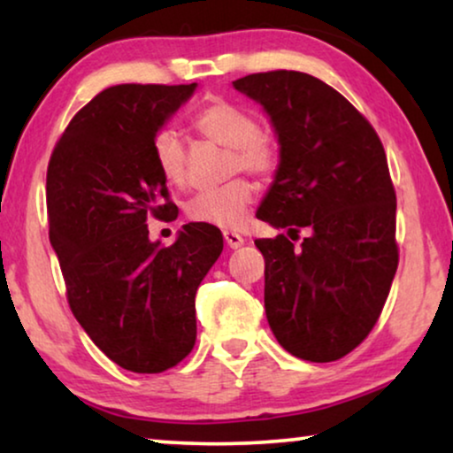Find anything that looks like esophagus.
<instances>
[{"label": "esophagus", "instance_id": "1", "mask_svg": "<svg viewBox=\"0 0 453 453\" xmlns=\"http://www.w3.org/2000/svg\"><path fill=\"white\" fill-rule=\"evenodd\" d=\"M222 237H225V243L231 247V250H239V247L245 243V239L234 231H225V233H222Z\"/></svg>", "mask_w": 453, "mask_h": 453}]
</instances>
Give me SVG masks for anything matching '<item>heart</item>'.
I'll return each mask as SVG.
<instances>
[{
    "label": "heart",
    "mask_w": 453,
    "mask_h": 453,
    "mask_svg": "<svg viewBox=\"0 0 453 453\" xmlns=\"http://www.w3.org/2000/svg\"><path fill=\"white\" fill-rule=\"evenodd\" d=\"M194 126L208 140L231 148V173L247 171L268 177L276 171L278 148L270 135L259 132L257 119L239 104L222 101L208 103L197 111ZM154 165L171 185L188 183V146L179 132L160 129L152 138ZM256 197V185L234 179L220 188L202 189L188 203V216L196 222L220 228H237L245 222Z\"/></svg>",
    "instance_id": "b5f03b06"
}]
</instances>
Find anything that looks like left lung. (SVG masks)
Wrapping results in <instances>:
<instances>
[{"label": "left lung", "mask_w": 453, "mask_h": 453, "mask_svg": "<svg viewBox=\"0 0 453 453\" xmlns=\"http://www.w3.org/2000/svg\"><path fill=\"white\" fill-rule=\"evenodd\" d=\"M233 86L262 104L280 148L256 214L291 237L256 241L270 330L303 361H338L373 330L398 268L395 191L381 140L338 90L309 73H251ZM301 230L306 239L295 244Z\"/></svg>", "instance_id": "8db88e82"}]
</instances>
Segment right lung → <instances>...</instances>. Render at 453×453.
<instances>
[{"mask_svg":"<svg viewBox=\"0 0 453 453\" xmlns=\"http://www.w3.org/2000/svg\"><path fill=\"white\" fill-rule=\"evenodd\" d=\"M194 84H119L80 109L47 169L49 241L67 301L92 342L134 373H163L196 344V293L222 251L216 226L189 222L171 247L148 216L171 219L152 138Z\"/></svg>","mask_w":453,"mask_h":453,"instance_id":"right-lung-1","label":"right lung"}]
</instances>
